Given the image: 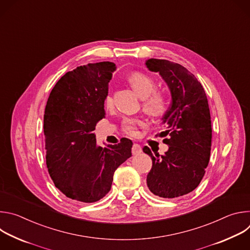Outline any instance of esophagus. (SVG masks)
<instances>
[{"mask_svg":"<svg viewBox=\"0 0 250 250\" xmlns=\"http://www.w3.org/2000/svg\"><path fill=\"white\" fill-rule=\"evenodd\" d=\"M131 152L133 155H136V154H139L142 152V149H141V146L137 144H133L132 146V148H131Z\"/></svg>","mask_w":250,"mask_h":250,"instance_id":"esophagus-1","label":"esophagus"}]
</instances>
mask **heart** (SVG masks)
<instances>
[{"label":"heart","mask_w":250,"mask_h":250,"mask_svg":"<svg viewBox=\"0 0 250 250\" xmlns=\"http://www.w3.org/2000/svg\"><path fill=\"white\" fill-rule=\"evenodd\" d=\"M128 83L134 92L142 99L144 110L153 118H161L166 115L169 108V101L166 94L160 90H156L157 83L151 76L134 72L127 78ZM104 106L111 110L114 106V100L111 94H106L104 99ZM144 125V122L136 118H125L122 121V130L132 137L138 135V129Z\"/></svg>","instance_id":"heart-1"}]
</instances>
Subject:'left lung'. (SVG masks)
Returning a JSON list of instances; mask_svg holds the SVG:
<instances>
[{"label":"left lung","instance_id":"1","mask_svg":"<svg viewBox=\"0 0 250 250\" xmlns=\"http://www.w3.org/2000/svg\"><path fill=\"white\" fill-rule=\"evenodd\" d=\"M146 66L159 72L172 94V104L163 120L164 144L169 149L152 159L147 186L161 198H177L195 190L201 183L209 161L211 124L207 95L202 84L184 66L164 59H148Z\"/></svg>","mask_w":250,"mask_h":250}]
</instances>
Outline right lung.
Wrapping results in <instances>:
<instances>
[{
  "label": "right lung",
  "mask_w": 250,
  "mask_h": 250,
  "mask_svg": "<svg viewBox=\"0 0 250 250\" xmlns=\"http://www.w3.org/2000/svg\"><path fill=\"white\" fill-rule=\"evenodd\" d=\"M116 64L89 63L69 71L52 89L44 110L46 166L58 190L82 203L101 200L111 190L116 169L131 156L132 142L122 138L103 148L96 145L97 123Z\"/></svg>",
  "instance_id": "right-lung-1"
}]
</instances>
